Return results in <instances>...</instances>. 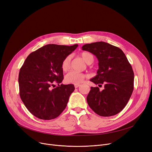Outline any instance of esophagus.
Segmentation results:
<instances>
[{"mask_svg": "<svg viewBox=\"0 0 152 152\" xmlns=\"http://www.w3.org/2000/svg\"><path fill=\"white\" fill-rule=\"evenodd\" d=\"M79 86H80V84H75V88H77Z\"/></svg>", "mask_w": 152, "mask_h": 152, "instance_id": "obj_1", "label": "esophagus"}]
</instances>
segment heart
Masks as SVG:
<instances>
[{
  "label": "heart",
  "mask_w": 152,
  "mask_h": 152,
  "mask_svg": "<svg viewBox=\"0 0 152 152\" xmlns=\"http://www.w3.org/2000/svg\"><path fill=\"white\" fill-rule=\"evenodd\" d=\"M81 56L86 63L88 64H91L94 61V57L90 53L84 52L81 54ZM71 56L70 55L66 56L64 59L61 64V68L63 71H67L69 69L71 66ZM85 77V75L74 71H71L65 76L64 79L66 82L68 83L77 84L81 83Z\"/></svg>",
  "instance_id": "b5f03b06"
}]
</instances>
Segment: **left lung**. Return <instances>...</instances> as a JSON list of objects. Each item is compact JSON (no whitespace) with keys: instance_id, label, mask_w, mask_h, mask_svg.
Segmentation results:
<instances>
[{"instance_id":"8db88e82","label":"left lung","mask_w":152,"mask_h":152,"mask_svg":"<svg viewBox=\"0 0 152 152\" xmlns=\"http://www.w3.org/2000/svg\"><path fill=\"white\" fill-rule=\"evenodd\" d=\"M82 49L94 55L99 61L97 75L90 81L99 86L104 85L101 91L91 88L87 96L89 107L102 117L119 113L134 90V73L126 56L119 48L104 42L86 44Z\"/></svg>"}]
</instances>
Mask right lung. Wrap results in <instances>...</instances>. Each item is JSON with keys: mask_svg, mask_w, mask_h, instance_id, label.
I'll return each instance as SVG.
<instances>
[{"mask_svg": "<svg viewBox=\"0 0 152 152\" xmlns=\"http://www.w3.org/2000/svg\"><path fill=\"white\" fill-rule=\"evenodd\" d=\"M77 46L48 44L26 58L19 72L20 96L25 107L36 117L53 119L66 107L75 88L73 84H60L63 80L61 64ZM55 82L58 86L52 88Z\"/></svg>", "mask_w": 152, "mask_h": 152, "instance_id": "obj_1", "label": "right lung"}]
</instances>
